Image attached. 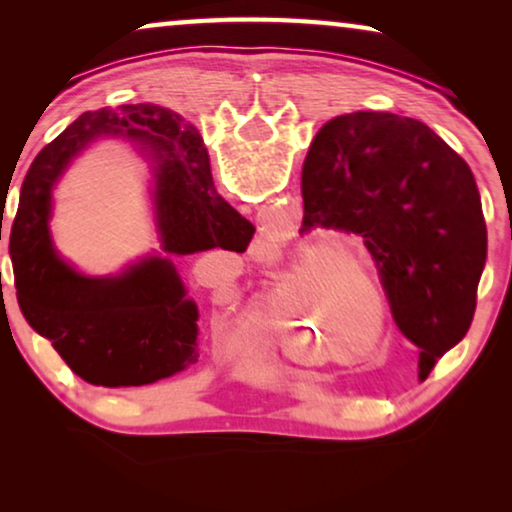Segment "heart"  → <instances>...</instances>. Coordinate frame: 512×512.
Returning <instances> with one entry per match:
<instances>
[{"instance_id": "b5f03b06", "label": "heart", "mask_w": 512, "mask_h": 512, "mask_svg": "<svg viewBox=\"0 0 512 512\" xmlns=\"http://www.w3.org/2000/svg\"><path fill=\"white\" fill-rule=\"evenodd\" d=\"M380 312L382 284L361 244L347 233L324 228L291 258L268 291L249 310V328L258 338L282 345L286 354H310V324H354L363 312Z\"/></svg>"}]
</instances>
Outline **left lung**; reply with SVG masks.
<instances>
[{"label": "left lung", "mask_w": 512, "mask_h": 512, "mask_svg": "<svg viewBox=\"0 0 512 512\" xmlns=\"http://www.w3.org/2000/svg\"><path fill=\"white\" fill-rule=\"evenodd\" d=\"M305 226L363 237L426 380L464 340L487 261L480 191L429 125L356 111L317 132L303 165Z\"/></svg>", "instance_id": "obj_1"}]
</instances>
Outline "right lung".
Returning a JSON list of instances; mask_svg holds the SVG:
<instances>
[{
  "instance_id": "1",
  "label": "right lung",
  "mask_w": 512,
  "mask_h": 512,
  "mask_svg": "<svg viewBox=\"0 0 512 512\" xmlns=\"http://www.w3.org/2000/svg\"><path fill=\"white\" fill-rule=\"evenodd\" d=\"M97 134L137 138L157 153L154 204L168 254L107 280L74 273L47 237L50 188ZM254 233L216 193L202 137L179 114L149 102L88 111L41 149L20 188L9 242L20 312L81 380L100 387L163 380L200 359L198 307L186 298L172 256L214 247L242 254Z\"/></svg>"
}]
</instances>
